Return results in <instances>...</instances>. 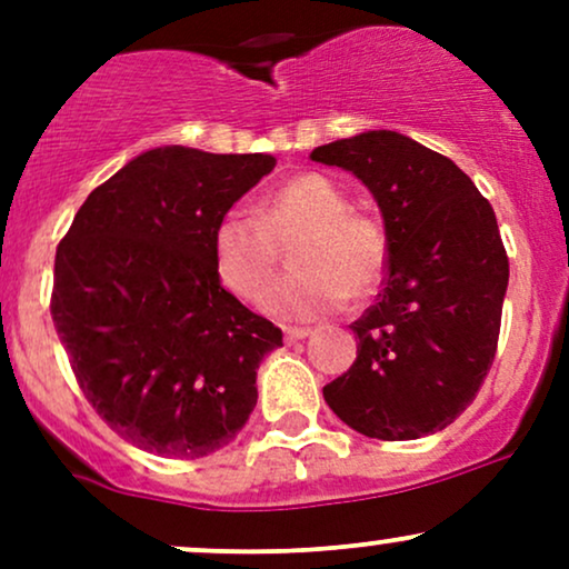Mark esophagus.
<instances>
[{"instance_id": "obj_1", "label": "esophagus", "mask_w": 569, "mask_h": 569, "mask_svg": "<svg viewBox=\"0 0 569 569\" xmlns=\"http://www.w3.org/2000/svg\"><path fill=\"white\" fill-rule=\"evenodd\" d=\"M283 335L289 342H299V339L310 337V329H305V326H289V329H283Z\"/></svg>"}]
</instances>
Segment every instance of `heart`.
Here are the masks:
<instances>
[{
	"label": "heart",
	"mask_w": 569,
	"mask_h": 569,
	"mask_svg": "<svg viewBox=\"0 0 569 569\" xmlns=\"http://www.w3.org/2000/svg\"><path fill=\"white\" fill-rule=\"evenodd\" d=\"M350 208L348 192L329 176H293L257 213L232 208L217 221L211 238L217 278L243 302H259L276 276V240L299 232L291 243L297 270L267 291L264 307L293 321L339 310L348 293L363 297L375 289L388 262L380 221Z\"/></svg>",
	"instance_id": "obj_1"
}]
</instances>
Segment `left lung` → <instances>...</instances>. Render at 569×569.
Masks as SVG:
<instances>
[{
    "instance_id": "8db88e82",
    "label": "left lung",
    "mask_w": 569,
    "mask_h": 569,
    "mask_svg": "<svg viewBox=\"0 0 569 569\" xmlns=\"http://www.w3.org/2000/svg\"><path fill=\"white\" fill-rule=\"evenodd\" d=\"M310 158L367 184L388 240L382 293L350 326L358 356L326 385V403L369 439L443 430L498 350L508 257L492 206L452 160L396 130L323 143Z\"/></svg>"
}]
</instances>
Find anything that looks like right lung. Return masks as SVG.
<instances>
[{"label": "right lung", "instance_id": "add662e5", "mask_svg": "<svg viewBox=\"0 0 569 569\" xmlns=\"http://www.w3.org/2000/svg\"><path fill=\"white\" fill-rule=\"evenodd\" d=\"M272 168V154L149 149L58 243L56 331L90 407L133 447L206 457L257 407V369L283 335L221 286L211 238Z\"/></svg>", "mask_w": 569, "mask_h": 569}]
</instances>
